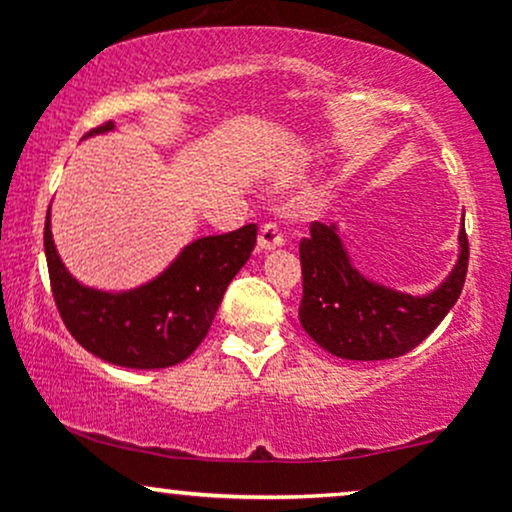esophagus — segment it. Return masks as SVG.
<instances>
[{"label":"esophagus","mask_w":512,"mask_h":512,"mask_svg":"<svg viewBox=\"0 0 512 512\" xmlns=\"http://www.w3.org/2000/svg\"><path fill=\"white\" fill-rule=\"evenodd\" d=\"M279 245H284V233H281V228L276 226V223H264L260 238H257V250L267 252L279 248Z\"/></svg>","instance_id":"obj_1"}]
</instances>
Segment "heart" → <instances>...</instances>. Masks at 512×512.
Listing matches in <instances>:
<instances>
[{"label": "heart", "mask_w": 512, "mask_h": 512, "mask_svg": "<svg viewBox=\"0 0 512 512\" xmlns=\"http://www.w3.org/2000/svg\"><path fill=\"white\" fill-rule=\"evenodd\" d=\"M315 207V202H310V209H313Z\"/></svg>", "instance_id": "b5f03b06"}]
</instances>
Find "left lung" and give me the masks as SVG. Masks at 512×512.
Masks as SVG:
<instances>
[{"mask_svg":"<svg viewBox=\"0 0 512 512\" xmlns=\"http://www.w3.org/2000/svg\"><path fill=\"white\" fill-rule=\"evenodd\" d=\"M455 267L424 296L404 293L358 272L344 248L339 223H313L301 240L303 330L332 356L346 361H385L404 356L440 325L460 298L469 245L464 223Z\"/></svg>","mask_w":512,"mask_h":512,"instance_id":"left-lung-1","label":"left lung"}]
</instances>
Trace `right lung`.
I'll use <instances>...</instances> for the list:
<instances>
[{
	"mask_svg": "<svg viewBox=\"0 0 512 512\" xmlns=\"http://www.w3.org/2000/svg\"><path fill=\"white\" fill-rule=\"evenodd\" d=\"M115 122L86 137L108 134ZM257 226L187 243L161 274L127 291L81 284L64 267L45 216V257L52 296L72 337L103 361L122 368L154 370L185 361L207 337L223 293L250 260Z\"/></svg>",
	"mask_w": 512,
	"mask_h": 512,
	"instance_id": "right-lung-1",
	"label": "right lung"
}]
</instances>
